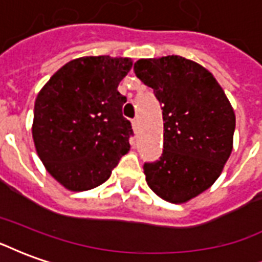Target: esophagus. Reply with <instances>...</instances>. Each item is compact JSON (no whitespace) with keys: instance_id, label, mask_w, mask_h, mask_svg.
Here are the masks:
<instances>
[{"instance_id":"34e87169","label":"esophagus","mask_w":262,"mask_h":262,"mask_svg":"<svg viewBox=\"0 0 262 262\" xmlns=\"http://www.w3.org/2000/svg\"><path fill=\"white\" fill-rule=\"evenodd\" d=\"M132 126H133V130L135 132L139 130V119L132 120Z\"/></svg>"}]
</instances>
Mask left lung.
Listing matches in <instances>:
<instances>
[{"label": "left lung", "mask_w": 262, "mask_h": 262, "mask_svg": "<svg viewBox=\"0 0 262 262\" xmlns=\"http://www.w3.org/2000/svg\"><path fill=\"white\" fill-rule=\"evenodd\" d=\"M135 74L161 103L160 160L144 163L148 187L172 203L187 202L219 178L233 150L236 116L212 73L181 56L140 59Z\"/></svg>", "instance_id": "obj_1"}]
</instances>
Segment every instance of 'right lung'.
Returning a JSON list of instances; mask_svg holds the SVG:
<instances>
[{"mask_svg":"<svg viewBox=\"0 0 262 262\" xmlns=\"http://www.w3.org/2000/svg\"><path fill=\"white\" fill-rule=\"evenodd\" d=\"M132 69L127 57L90 56L69 61L37 94L32 136L37 156L70 191L101 185L125 156L133 129L118 91Z\"/></svg>","mask_w":262,"mask_h":262,"instance_id":"obj_1","label":"right lung"}]
</instances>
